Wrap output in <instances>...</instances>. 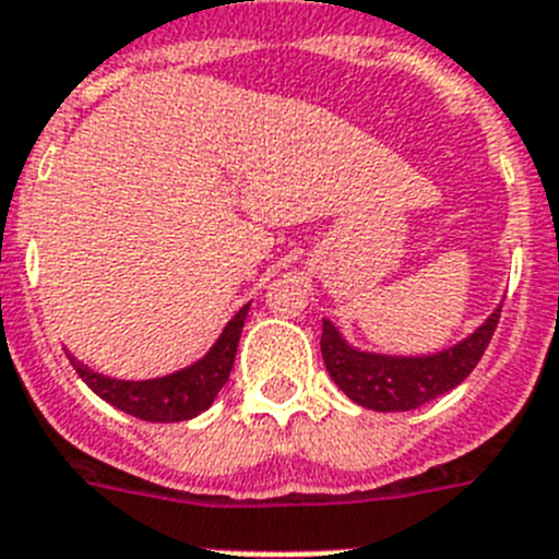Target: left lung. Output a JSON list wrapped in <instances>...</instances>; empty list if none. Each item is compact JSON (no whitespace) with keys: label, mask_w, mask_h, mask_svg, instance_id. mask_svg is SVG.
<instances>
[{"label":"left lung","mask_w":559,"mask_h":559,"mask_svg":"<svg viewBox=\"0 0 559 559\" xmlns=\"http://www.w3.org/2000/svg\"><path fill=\"white\" fill-rule=\"evenodd\" d=\"M498 318H501V307L495 309L469 337L439 354H425V357L357 352L329 320H323L320 352H323L329 377L352 402L368 407V411H382V414L414 411L467 380L469 371L478 366L487 352Z\"/></svg>","instance_id":"8db88e82"}]
</instances>
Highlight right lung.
Returning <instances> with one entry per match:
<instances>
[{"instance_id":"add662e5","label":"right lung","mask_w":559,"mask_h":559,"mask_svg":"<svg viewBox=\"0 0 559 559\" xmlns=\"http://www.w3.org/2000/svg\"><path fill=\"white\" fill-rule=\"evenodd\" d=\"M250 304L233 314L225 332L213 343L211 352L197 360L193 366L174 371L168 377H157V380H111L104 373L92 371L84 362H78L70 357L72 368L86 385L115 405L118 411L129 416H138L143 421H186L199 416L202 411L213 405L216 394L230 377L233 360H236V348H239L241 329H245V318Z\"/></svg>"}]
</instances>
